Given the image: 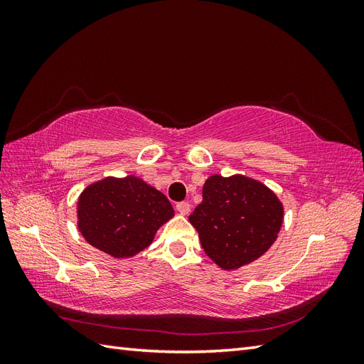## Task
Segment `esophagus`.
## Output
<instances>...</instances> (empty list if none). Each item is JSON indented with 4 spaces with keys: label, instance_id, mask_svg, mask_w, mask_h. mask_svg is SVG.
Listing matches in <instances>:
<instances>
[{
    "label": "esophagus",
    "instance_id": "34e87169",
    "mask_svg": "<svg viewBox=\"0 0 364 364\" xmlns=\"http://www.w3.org/2000/svg\"><path fill=\"white\" fill-rule=\"evenodd\" d=\"M176 209H178L179 214L186 215L190 213V203L188 202H178L176 203Z\"/></svg>",
    "mask_w": 364,
    "mask_h": 364
}]
</instances>
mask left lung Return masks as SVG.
I'll return each mask as SVG.
<instances>
[{
	"instance_id": "8db88e82",
	"label": "left lung",
	"mask_w": 364,
	"mask_h": 364,
	"mask_svg": "<svg viewBox=\"0 0 364 364\" xmlns=\"http://www.w3.org/2000/svg\"><path fill=\"white\" fill-rule=\"evenodd\" d=\"M190 215L206 255L225 270L266 252L282 225V205L267 186L245 176H211Z\"/></svg>"
}]
</instances>
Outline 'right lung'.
<instances>
[{"instance_id":"right-lung-1","label":"right lung","mask_w":364,"mask_h":364,"mask_svg":"<svg viewBox=\"0 0 364 364\" xmlns=\"http://www.w3.org/2000/svg\"><path fill=\"white\" fill-rule=\"evenodd\" d=\"M174 215L167 197L127 176L87 186L79 199V229L85 240L114 258L144 250L161 225Z\"/></svg>"}]
</instances>
